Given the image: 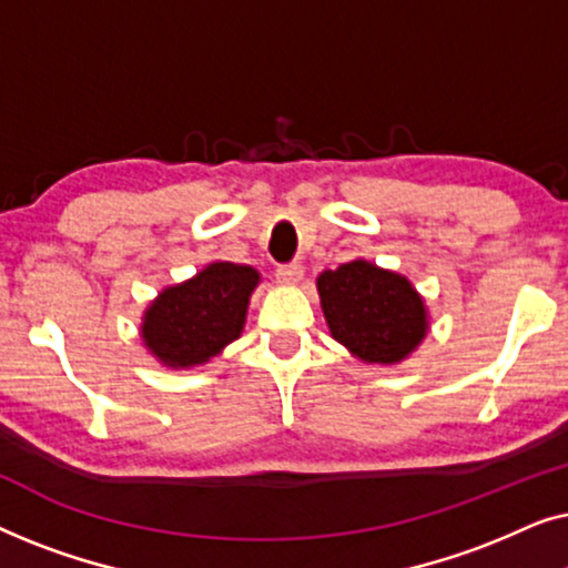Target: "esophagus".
<instances>
[{
	"label": "esophagus",
	"mask_w": 568,
	"mask_h": 568,
	"mask_svg": "<svg viewBox=\"0 0 568 568\" xmlns=\"http://www.w3.org/2000/svg\"><path fill=\"white\" fill-rule=\"evenodd\" d=\"M302 276H305V271H302L300 263H284V266L276 268V278L282 284H300Z\"/></svg>",
	"instance_id": "34e87169"
}]
</instances>
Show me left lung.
<instances>
[{
    "label": "left lung",
    "mask_w": 568,
    "mask_h": 568,
    "mask_svg": "<svg viewBox=\"0 0 568 568\" xmlns=\"http://www.w3.org/2000/svg\"><path fill=\"white\" fill-rule=\"evenodd\" d=\"M317 294L331 336L367 364H398L429 331L414 284L364 258L323 271Z\"/></svg>",
    "instance_id": "left-lung-1"
}]
</instances>
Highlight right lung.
Masks as SVG:
<instances>
[{
  "label": "right lung",
  "instance_id": "1",
  "mask_svg": "<svg viewBox=\"0 0 568 568\" xmlns=\"http://www.w3.org/2000/svg\"><path fill=\"white\" fill-rule=\"evenodd\" d=\"M261 282L253 266L216 261L189 282L168 286L146 307L142 338L152 356L173 369L204 364L240 338L247 302Z\"/></svg>",
  "mask_w": 568,
  "mask_h": 568
}]
</instances>
